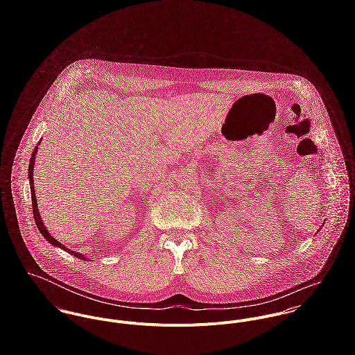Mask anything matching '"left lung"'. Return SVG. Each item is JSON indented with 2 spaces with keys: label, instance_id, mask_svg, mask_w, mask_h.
<instances>
[{
  "label": "left lung",
  "instance_id": "left-lung-1",
  "mask_svg": "<svg viewBox=\"0 0 355 355\" xmlns=\"http://www.w3.org/2000/svg\"><path fill=\"white\" fill-rule=\"evenodd\" d=\"M318 231H320V230H318Z\"/></svg>",
  "mask_w": 355,
  "mask_h": 355
}]
</instances>
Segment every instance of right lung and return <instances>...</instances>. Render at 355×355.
Masks as SVG:
<instances>
[{
    "instance_id": "add662e5",
    "label": "right lung",
    "mask_w": 355,
    "mask_h": 355,
    "mask_svg": "<svg viewBox=\"0 0 355 355\" xmlns=\"http://www.w3.org/2000/svg\"><path fill=\"white\" fill-rule=\"evenodd\" d=\"M38 145H41V142H38ZM38 145L35 146L34 152L31 154V159H30V165H28V182H30V190H31V201H33V211H34L35 224H37L40 232L42 234V236H44L51 245H53L54 248H60V249H62L64 252L72 254V255H75V257H78V258H80V259H83V258L87 259L86 255H83L82 253H75V252H72L71 249L65 248L62 243H60L57 239H54L51 234H49V231L46 230L44 221H42V217H41L40 209H38V203H37V197H35V189H34V165H35V155H37V153H38Z\"/></svg>"
}]
</instances>
